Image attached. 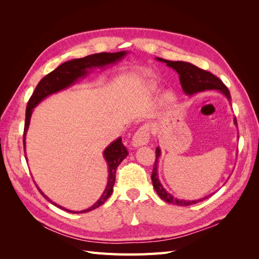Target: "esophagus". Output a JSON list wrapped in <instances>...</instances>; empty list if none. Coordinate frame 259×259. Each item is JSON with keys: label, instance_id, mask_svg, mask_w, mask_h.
<instances>
[{"label": "esophagus", "instance_id": "1", "mask_svg": "<svg viewBox=\"0 0 259 259\" xmlns=\"http://www.w3.org/2000/svg\"><path fill=\"white\" fill-rule=\"evenodd\" d=\"M149 136L150 135H149V131L147 126L139 127L135 133V135L133 136L132 146L134 148H138L146 145L149 142Z\"/></svg>", "mask_w": 259, "mask_h": 259}]
</instances>
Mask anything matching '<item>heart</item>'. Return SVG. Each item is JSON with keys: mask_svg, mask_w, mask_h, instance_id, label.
<instances>
[{"mask_svg": "<svg viewBox=\"0 0 259 259\" xmlns=\"http://www.w3.org/2000/svg\"><path fill=\"white\" fill-rule=\"evenodd\" d=\"M174 96L171 95L170 93H165L164 95L162 96V103L163 105H165L166 107H169L170 105L174 104Z\"/></svg>", "mask_w": 259, "mask_h": 259, "instance_id": "1", "label": "heart"}]
</instances>
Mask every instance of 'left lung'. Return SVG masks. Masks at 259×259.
I'll return each instance as SVG.
<instances>
[{"mask_svg":"<svg viewBox=\"0 0 259 259\" xmlns=\"http://www.w3.org/2000/svg\"><path fill=\"white\" fill-rule=\"evenodd\" d=\"M155 59L160 62H164V64H166L167 67L174 69L175 71L178 73L179 81H180V84H182V89L186 95L193 96V95H195V94L202 93L204 91L217 90L218 92H221L227 99H228L229 104H230L231 96H230L229 90L227 89V86L214 74H211L208 71H205V70H202V69L198 68L197 66L190 64V62L166 60V59L159 58V57H155ZM233 123L237 126L236 117L233 119ZM160 156H161V149H160V147H156L155 162L153 165L151 179H152L154 190L156 191V193H158V195L163 201L170 203V204L179 205V206H188V205H192V204H195V203L205 200L206 198L214 194V192H213V193L206 195V197H204V198L197 199V200H185V199L175 198L174 195H171L169 192H167L165 189H164V187L159 179L158 166H159Z\"/></svg>","mask_w":259,"mask_h":259,"instance_id":"left-lung-1","label":"left lung"}]
</instances>
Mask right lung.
Returning a JSON list of instances; mask_svg holds the SVG:
<instances>
[{
	"label": "right lung",
	"mask_w": 259,
	"mask_h": 259,
	"mask_svg": "<svg viewBox=\"0 0 259 259\" xmlns=\"http://www.w3.org/2000/svg\"><path fill=\"white\" fill-rule=\"evenodd\" d=\"M127 52H117V53H99V54H94L90 55V56H86L84 58H77L72 59L64 62L60 66H58L56 69L45 75L43 79L38 82L36 88L32 94V96L30 97L28 101L27 110H26V123H25V131H23V147H25L26 151V135L29 130L31 115H32L33 109L41 103L43 99L49 97L52 94L58 93L62 90H66L70 86L76 83L80 79H83L86 75H88L94 69H105L106 67H109L111 65L116 64L117 61L122 60L125 56H126ZM128 154V151L126 147L122 144V138L119 137L115 139L109 145L105 150H104V159L107 162L108 165V183L106 186V189L100 195V198L95 202V204H93L91 207L85 208L83 210H71L68 209L64 206H61L57 203L52 201L48 195H46L38 186L36 185V188L40 191V193L43 197L51 202L52 204L56 205L57 207L67 210L69 213L73 214H80V213H86V211H90L92 209H95L103 205L104 203L110 198V195L113 192V186L115 183V173L116 168L119 166V164L126 158ZM27 160V155H26ZM35 183V182H34Z\"/></svg>",
	"instance_id": "right-lung-1"
}]
</instances>
